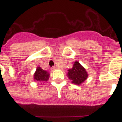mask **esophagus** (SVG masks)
<instances>
[{"label":"esophagus","instance_id":"obj_1","mask_svg":"<svg viewBox=\"0 0 122 122\" xmlns=\"http://www.w3.org/2000/svg\"><path fill=\"white\" fill-rule=\"evenodd\" d=\"M56 69H57V67H52V68H51V70H52V71H54V70H56Z\"/></svg>","mask_w":122,"mask_h":122}]
</instances>
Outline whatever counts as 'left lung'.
Masks as SVG:
<instances>
[{"label":"left lung","mask_w":122,"mask_h":122,"mask_svg":"<svg viewBox=\"0 0 122 122\" xmlns=\"http://www.w3.org/2000/svg\"><path fill=\"white\" fill-rule=\"evenodd\" d=\"M66 75L71 82L75 85H81L88 77L86 68L77 61L74 62L72 68L68 70Z\"/></svg>","instance_id":"1"}]
</instances>
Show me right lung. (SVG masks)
Returning a JSON list of instances; mask_svg holds the SVG:
<instances>
[{
  "instance_id": "obj_1",
  "label": "right lung",
  "mask_w": 122,
  "mask_h": 122,
  "mask_svg": "<svg viewBox=\"0 0 122 122\" xmlns=\"http://www.w3.org/2000/svg\"><path fill=\"white\" fill-rule=\"evenodd\" d=\"M50 76V74L47 71L44 70L40 66H38L33 74L34 81L47 82Z\"/></svg>"
}]
</instances>
